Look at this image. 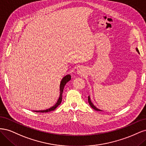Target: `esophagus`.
<instances>
[{"mask_svg": "<svg viewBox=\"0 0 146 146\" xmlns=\"http://www.w3.org/2000/svg\"><path fill=\"white\" fill-rule=\"evenodd\" d=\"M76 73L78 76H83L85 75V74L86 73V69L85 68V67L83 66H80L78 65L77 66H76Z\"/></svg>", "mask_w": 146, "mask_h": 146, "instance_id": "obj_1", "label": "esophagus"}]
</instances>
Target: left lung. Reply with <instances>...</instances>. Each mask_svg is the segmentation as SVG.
Returning a JSON list of instances; mask_svg holds the SVG:
<instances>
[{
  "label": "left lung",
  "instance_id": "obj_1",
  "mask_svg": "<svg viewBox=\"0 0 146 146\" xmlns=\"http://www.w3.org/2000/svg\"><path fill=\"white\" fill-rule=\"evenodd\" d=\"M136 52L138 53V54H139V50H138V48H136ZM88 102H89V104L90 105V106L91 107L93 108V109H94L95 110H96V111H102V110H100L99 108H98V107H96V106L93 104V103L92 102V101H91V98H90V96H88Z\"/></svg>",
  "mask_w": 146,
  "mask_h": 146
}]
</instances>
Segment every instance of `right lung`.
Listing matches in <instances>:
<instances>
[{"label": "right lung", "mask_w": 146, "mask_h": 146, "mask_svg": "<svg viewBox=\"0 0 146 146\" xmlns=\"http://www.w3.org/2000/svg\"><path fill=\"white\" fill-rule=\"evenodd\" d=\"M70 79H71V77H70V74L66 75V76L63 77V78L61 79V82H60V85L58 98L55 102L54 104V105H52V106H51L50 107L48 108L47 109L39 110H33V111L37 112V113H47V112H49L51 111H54V110H55L57 108V107L60 105V104L61 102V100H62V94H63L64 86L66 83L70 80Z\"/></svg>", "instance_id": "1"}]
</instances>
